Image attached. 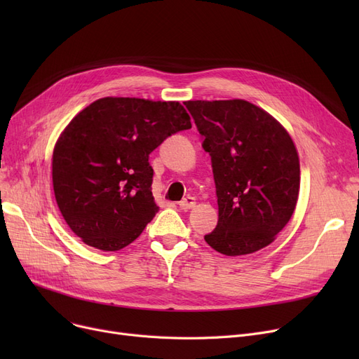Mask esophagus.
Masks as SVG:
<instances>
[{
  "label": "esophagus",
  "instance_id": "34e87169",
  "mask_svg": "<svg viewBox=\"0 0 359 359\" xmlns=\"http://www.w3.org/2000/svg\"><path fill=\"white\" fill-rule=\"evenodd\" d=\"M195 205H196V199L194 196H186L183 201L179 202V206L182 210H192L195 208Z\"/></svg>",
  "mask_w": 359,
  "mask_h": 359
}]
</instances>
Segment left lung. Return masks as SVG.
<instances>
[{
  "label": "left lung",
  "mask_w": 359,
  "mask_h": 359,
  "mask_svg": "<svg viewBox=\"0 0 359 359\" xmlns=\"http://www.w3.org/2000/svg\"><path fill=\"white\" fill-rule=\"evenodd\" d=\"M210 153L218 224L205 236L225 256L255 253L291 219L299 192L295 144L272 115L241 100H187Z\"/></svg>",
  "instance_id": "8db88e82"
}]
</instances>
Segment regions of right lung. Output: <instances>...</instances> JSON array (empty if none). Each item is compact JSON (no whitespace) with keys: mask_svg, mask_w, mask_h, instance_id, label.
Here are the masks:
<instances>
[{"mask_svg":"<svg viewBox=\"0 0 359 359\" xmlns=\"http://www.w3.org/2000/svg\"><path fill=\"white\" fill-rule=\"evenodd\" d=\"M189 128L179 102L103 97L79 111L52 154L55 199L72 233L104 252L138 238L158 212L148 157Z\"/></svg>","mask_w":359,"mask_h":359,"instance_id":"obj_1","label":"right lung"}]
</instances>
